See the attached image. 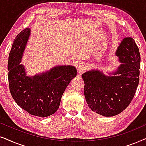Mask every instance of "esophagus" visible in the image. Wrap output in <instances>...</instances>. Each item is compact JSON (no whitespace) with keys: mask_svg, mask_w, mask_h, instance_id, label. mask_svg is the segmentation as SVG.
Instances as JSON below:
<instances>
[{"mask_svg":"<svg viewBox=\"0 0 146 146\" xmlns=\"http://www.w3.org/2000/svg\"><path fill=\"white\" fill-rule=\"evenodd\" d=\"M86 64L83 63V62H80V63L77 64V70L78 72L79 75H82L83 73H84V71H86Z\"/></svg>","mask_w":146,"mask_h":146,"instance_id":"esophagus-1","label":"esophagus"}]
</instances>
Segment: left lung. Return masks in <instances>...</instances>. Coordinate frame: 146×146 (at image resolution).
<instances>
[{
	"mask_svg": "<svg viewBox=\"0 0 146 146\" xmlns=\"http://www.w3.org/2000/svg\"><path fill=\"white\" fill-rule=\"evenodd\" d=\"M121 64L117 71L105 75L98 70L83 74L84 95L92 111L104 117L123 112L133 98L139 81L140 53L132 38L123 40L116 51Z\"/></svg>",
	"mask_w": 146,
	"mask_h": 146,
	"instance_id": "8db88e82",
	"label": "left lung"
}]
</instances>
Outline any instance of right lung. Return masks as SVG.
<instances>
[{
    "instance_id": "obj_1",
    "label": "right lung",
    "mask_w": 146,
    "mask_h": 146,
    "mask_svg": "<svg viewBox=\"0 0 146 146\" xmlns=\"http://www.w3.org/2000/svg\"><path fill=\"white\" fill-rule=\"evenodd\" d=\"M30 29L21 31L14 40L9 55V85L17 104L32 115L46 117L55 113L71 80L76 76L73 66H56L32 77L27 76L21 61L30 35Z\"/></svg>"
}]
</instances>
